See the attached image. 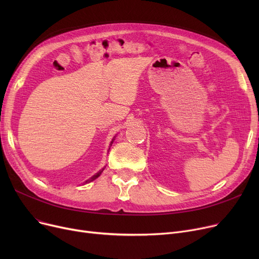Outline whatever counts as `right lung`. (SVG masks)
Wrapping results in <instances>:
<instances>
[{
  "label": "right lung",
  "mask_w": 259,
  "mask_h": 259,
  "mask_svg": "<svg viewBox=\"0 0 259 259\" xmlns=\"http://www.w3.org/2000/svg\"><path fill=\"white\" fill-rule=\"evenodd\" d=\"M113 140H114V139H113ZM113 140H112V142H113ZM112 142H111V143H112ZM103 171H104V168H103V169H102V170H100V171H99V172H98V173H97V174H95V175H93V176H92V178H90V179H89V180H88V181H86V182H85V183H86V184H87V183H90V182H92V181H94V180H95V179H98V178H99V176H100V175H101V174H102V172H103Z\"/></svg>",
  "instance_id": "obj_1"
}]
</instances>
